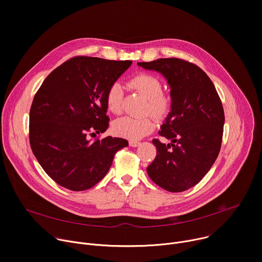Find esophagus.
I'll list each match as a JSON object with an SVG mask.
<instances>
[{
    "label": "esophagus",
    "instance_id": "34e87169",
    "mask_svg": "<svg viewBox=\"0 0 262 262\" xmlns=\"http://www.w3.org/2000/svg\"><path fill=\"white\" fill-rule=\"evenodd\" d=\"M128 144H129V146H132V147H137V146H139V145H140V142H138V141H134V140H130V141L128 142Z\"/></svg>",
    "mask_w": 262,
    "mask_h": 262
}]
</instances>
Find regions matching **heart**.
Wrapping results in <instances>:
<instances>
[{
  "label": "heart",
  "mask_w": 262,
  "mask_h": 262,
  "mask_svg": "<svg viewBox=\"0 0 262 262\" xmlns=\"http://www.w3.org/2000/svg\"><path fill=\"white\" fill-rule=\"evenodd\" d=\"M128 85L147 99L146 112H149L156 119L164 120L169 116L173 104L172 98L169 94L163 92L162 83L157 77L147 72H140L128 81ZM122 103L123 90L121 85L115 82L106 90L105 104L111 113L120 114ZM154 129L155 122L150 117L139 119L123 117L113 124L114 134L128 140H139Z\"/></svg>",
  "instance_id": "b5f03b06"
}]
</instances>
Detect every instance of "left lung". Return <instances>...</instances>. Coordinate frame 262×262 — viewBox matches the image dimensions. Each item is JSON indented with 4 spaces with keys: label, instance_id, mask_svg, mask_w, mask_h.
<instances>
[{
    "label": "left lung",
    "instance_id": "left-lung-1",
    "mask_svg": "<svg viewBox=\"0 0 262 262\" xmlns=\"http://www.w3.org/2000/svg\"><path fill=\"white\" fill-rule=\"evenodd\" d=\"M138 65L163 74L173 102L159 132L171 143L152 140L157 157L147 173L166 191H186L205 176L219 156L225 122L222 101L207 74L194 63L164 58Z\"/></svg>",
    "mask_w": 262,
    "mask_h": 262
}]
</instances>
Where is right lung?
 <instances>
[{"label": "right lung", "instance_id": "right-lung-1", "mask_svg": "<svg viewBox=\"0 0 262 262\" xmlns=\"http://www.w3.org/2000/svg\"><path fill=\"white\" fill-rule=\"evenodd\" d=\"M132 61L73 57L54 69L36 92L29 140L35 158L58 184L85 191L107 173L115 154L128 142L96 137L108 126L105 93Z\"/></svg>", "mask_w": 262, "mask_h": 262}]
</instances>
